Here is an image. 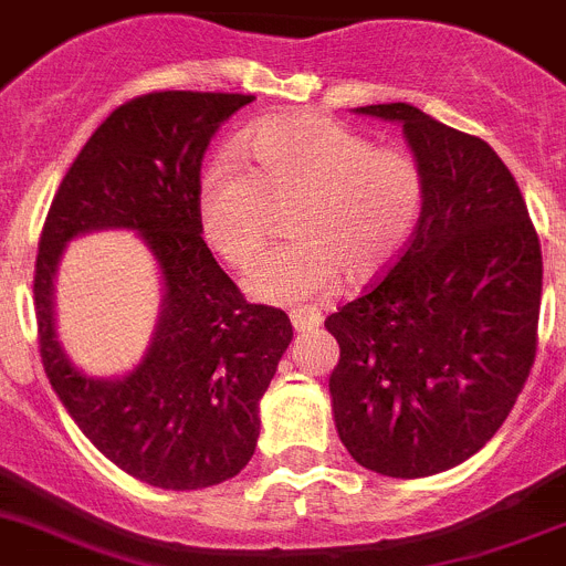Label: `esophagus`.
<instances>
[{
	"label": "esophagus",
	"instance_id": "esophagus-1",
	"mask_svg": "<svg viewBox=\"0 0 566 566\" xmlns=\"http://www.w3.org/2000/svg\"><path fill=\"white\" fill-rule=\"evenodd\" d=\"M289 319H292V328L300 331V334H305V331H317L319 325H323L319 311H311V308L292 311V314H289Z\"/></svg>",
	"mask_w": 566,
	"mask_h": 566
}]
</instances>
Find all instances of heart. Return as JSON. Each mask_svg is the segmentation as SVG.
<instances>
[{
  "label": "heart",
  "instance_id": "b5f03b06",
  "mask_svg": "<svg viewBox=\"0 0 566 566\" xmlns=\"http://www.w3.org/2000/svg\"><path fill=\"white\" fill-rule=\"evenodd\" d=\"M241 151L219 154L196 190L201 235L230 266L261 255L272 205H292L286 232L247 277L252 297L277 305L323 300L385 272L423 210V174L407 151L373 148L365 134L323 114H277L241 132Z\"/></svg>",
  "mask_w": 566,
  "mask_h": 566
}]
</instances>
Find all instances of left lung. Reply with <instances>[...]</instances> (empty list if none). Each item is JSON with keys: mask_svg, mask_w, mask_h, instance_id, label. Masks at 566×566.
<instances>
[{"mask_svg": "<svg viewBox=\"0 0 566 566\" xmlns=\"http://www.w3.org/2000/svg\"><path fill=\"white\" fill-rule=\"evenodd\" d=\"M423 210L401 255L325 319L339 342L331 407L350 458L385 476L454 469L496 434L536 359L542 247L520 185L485 139L409 103Z\"/></svg>", "mask_w": 566, "mask_h": 566, "instance_id": "left-lung-1", "label": "left lung"}]
</instances>
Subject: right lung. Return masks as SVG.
<instances>
[{
	"label": "right lung",
	"instance_id": "add662e5",
	"mask_svg": "<svg viewBox=\"0 0 566 566\" xmlns=\"http://www.w3.org/2000/svg\"><path fill=\"white\" fill-rule=\"evenodd\" d=\"M252 95L151 92L114 108L55 193L35 258L44 373L81 432L117 469L168 491L235 476L255 454L258 403L292 342L286 311L247 303L201 238L196 190L212 134ZM134 229L158 258L164 314L146 359L92 379L60 350L52 277L72 237Z\"/></svg>",
	"mask_w": 566,
	"mask_h": 566
}]
</instances>
